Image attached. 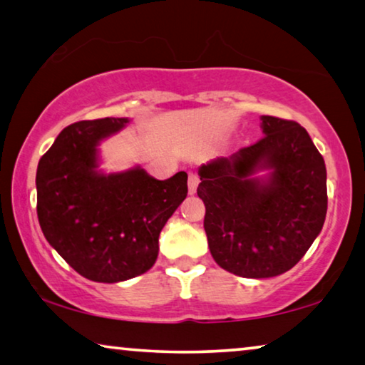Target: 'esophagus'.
<instances>
[{
    "label": "esophagus",
    "mask_w": 365,
    "mask_h": 365,
    "mask_svg": "<svg viewBox=\"0 0 365 365\" xmlns=\"http://www.w3.org/2000/svg\"><path fill=\"white\" fill-rule=\"evenodd\" d=\"M197 185H200V177H197V174H195V172H190V175H188V193L190 195L196 193Z\"/></svg>",
    "instance_id": "34e87169"
}]
</instances>
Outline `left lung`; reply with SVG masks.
<instances>
[{
    "label": "left lung",
    "instance_id": "obj_1",
    "mask_svg": "<svg viewBox=\"0 0 365 365\" xmlns=\"http://www.w3.org/2000/svg\"><path fill=\"white\" fill-rule=\"evenodd\" d=\"M265 137L197 169L214 261L245 279L289 270L311 248L327 214L322 154L298 122L261 115Z\"/></svg>",
    "mask_w": 365,
    "mask_h": 365
}]
</instances>
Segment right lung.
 <instances>
[{
    "instance_id": "obj_1",
    "label": "right lung",
    "mask_w": 365,
    "mask_h": 365,
    "mask_svg": "<svg viewBox=\"0 0 365 365\" xmlns=\"http://www.w3.org/2000/svg\"><path fill=\"white\" fill-rule=\"evenodd\" d=\"M127 117L66 127L36 169V214L59 256L85 279L117 283L145 274L158 259L159 233L188 193L187 172L168 180L141 165L100 169V145Z\"/></svg>"
}]
</instances>
